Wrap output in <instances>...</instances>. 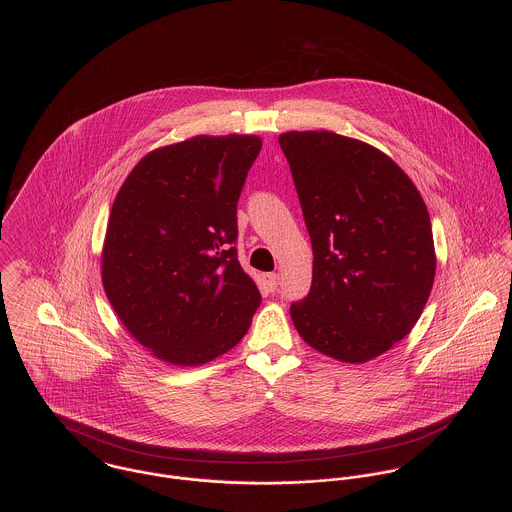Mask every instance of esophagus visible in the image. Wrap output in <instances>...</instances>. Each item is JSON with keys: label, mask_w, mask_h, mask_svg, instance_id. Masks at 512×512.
<instances>
[{"label": "esophagus", "mask_w": 512, "mask_h": 512, "mask_svg": "<svg viewBox=\"0 0 512 512\" xmlns=\"http://www.w3.org/2000/svg\"><path fill=\"white\" fill-rule=\"evenodd\" d=\"M264 279H266V285H268L270 291H276V289H278L279 274H266Z\"/></svg>", "instance_id": "obj_1"}]
</instances>
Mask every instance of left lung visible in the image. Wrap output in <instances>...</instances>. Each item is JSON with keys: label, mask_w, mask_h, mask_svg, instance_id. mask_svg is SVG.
<instances>
[{"label": "left lung", "mask_w": 512, "mask_h": 512, "mask_svg": "<svg viewBox=\"0 0 512 512\" xmlns=\"http://www.w3.org/2000/svg\"><path fill=\"white\" fill-rule=\"evenodd\" d=\"M313 244V281L291 305L299 336L346 364L385 354L417 325L436 252L411 178L372 144L332 131L279 135Z\"/></svg>", "instance_id": "obj_1"}]
</instances>
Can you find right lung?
Instances as JSON below:
<instances>
[{"label":"right lung","mask_w":512,"mask_h":512,"mask_svg":"<svg viewBox=\"0 0 512 512\" xmlns=\"http://www.w3.org/2000/svg\"><path fill=\"white\" fill-rule=\"evenodd\" d=\"M256 135H197L142 156L119 189L101 281L119 321L154 358L203 366L248 332L262 295L238 258L236 201Z\"/></svg>","instance_id":"right-lung-1"}]
</instances>
